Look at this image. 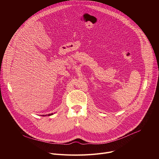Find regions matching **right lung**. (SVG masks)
Masks as SVG:
<instances>
[{
  "label": "right lung",
  "mask_w": 159,
  "mask_h": 159,
  "mask_svg": "<svg viewBox=\"0 0 159 159\" xmlns=\"http://www.w3.org/2000/svg\"><path fill=\"white\" fill-rule=\"evenodd\" d=\"M53 115V113H52V114H49V115H43V116H51Z\"/></svg>",
  "instance_id": "right-lung-1"
}]
</instances>
